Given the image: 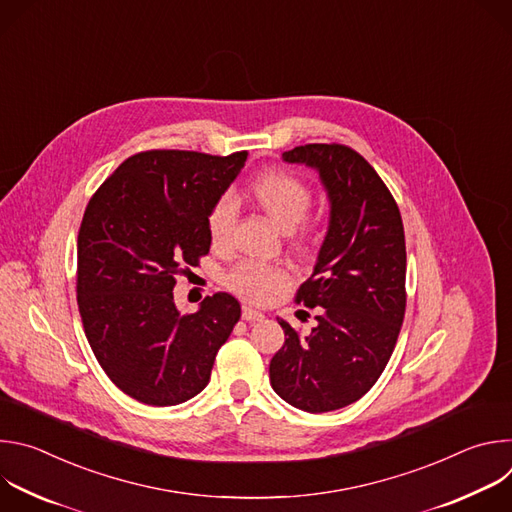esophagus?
Segmentation results:
<instances>
[{"label":"esophagus","mask_w":512,"mask_h":512,"mask_svg":"<svg viewBox=\"0 0 512 512\" xmlns=\"http://www.w3.org/2000/svg\"><path fill=\"white\" fill-rule=\"evenodd\" d=\"M263 318H265L263 312H259V310L251 308V306H243V320H247V322H259V320H263Z\"/></svg>","instance_id":"esophagus-1"}]
</instances>
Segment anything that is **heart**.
Segmentation results:
<instances>
[{
	"instance_id": "heart-1",
	"label": "heart",
	"mask_w": 512,
	"mask_h": 512,
	"mask_svg": "<svg viewBox=\"0 0 512 512\" xmlns=\"http://www.w3.org/2000/svg\"><path fill=\"white\" fill-rule=\"evenodd\" d=\"M249 198L271 218L273 225L283 233H294L310 212L312 190L308 184L291 172L271 170L259 174L247 188ZM235 202L231 196L218 198L206 218L208 237L214 247H227L233 237ZM227 285L235 294L265 302L287 281V271L279 265L241 261L227 275Z\"/></svg>"
}]
</instances>
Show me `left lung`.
<instances>
[{
  "label": "left lung",
  "mask_w": 512,
  "mask_h": 512,
  "mask_svg": "<svg viewBox=\"0 0 512 512\" xmlns=\"http://www.w3.org/2000/svg\"><path fill=\"white\" fill-rule=\"evenodd\" d=\"M281 160L320 176L330 214L312 279L298 291L318 310L316 326L300 336L277 318L285 344L269 381L285 403L326 413L358 401L393 354L405 316V233L379 174L346 145L308 143Z\"/></svg>",
  "instance_id": "obj_1"
}]
</instances>
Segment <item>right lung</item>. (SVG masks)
Masks as SVG:
<instances>
[{
  "mask_svg": "<svg viewBox=\"0 0 512 512\" xmlns=\"http://www.w3.org/2000/svg\"><path fill=\"white\" fill-rule=\"evenodd\" d=\"M247 152L154 150L127 158L91 198L79 231L77 302L107 377L139 403L196 397L241 318L225 291L182 316L174 275L210 251L206 218Z\"/></svg>",
  "mask_w": 512,
  "mask_h": 512,
  "instance_id": "obj_1",
  "label": "right lung"
}]
</instances>
